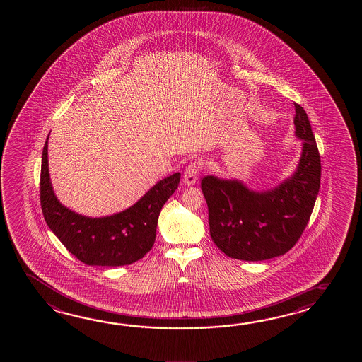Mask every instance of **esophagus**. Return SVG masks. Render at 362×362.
Wrapping results in <instances>:
<instances>
[{
	"instance_id": "esophagus-1",
	"label": "esophagus",
	"mask_w": 362,
	"mask_h": 362,
	"mask_svg": "<svg viewBox=\"0 0 362 362\" xmlns=\"http://www.w3.org/2000/svg\"><path fill=\"white\" fill-rule=\"evenodd\" d=\"M199 163L198 162L192 163L190 165L186 167L184 176H182L185 184L187 185V186L195 185L197 180H198V176H199Z\"/></svg>"
}]
</instances>
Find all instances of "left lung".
<instances>
[{
    "label": "left lung",
    "instance_id": "1",
    "mask_svg": "<svg viewBox=\"0 0 362 362\" xmlns=\"http://www.w3.org/2000/svg\"><path fill=\"white\" fill-rule=\"evenodd\" d=\"M295 136L301 139L298 167L269 190H252L237 178L206 176L211 238L223 254L262 262L290 251L307 226L321 182V159L307 112L295 103Z\"/></svg>",
    "mask_w": 362,
    "mask_h": 362
}]
</instances>
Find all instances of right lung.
Listing matches in <instances>:
<instances>
[{"instance_id": "right-lung-1", "label": "right lung", "mask_w": 362, "mask_h": 362, "mask_svg": "<svg viewBox=\"0 0 362 362\" xmlns=\"http://www.w3.org/2000/svg\"><path fill=\"white\" fill-rule=\"evenodd\" d=\"M47 139L42 150L40 199L47 226L80 262L97 267H122L142 259L156 237L162 207L177 189L181 173L163 178L133 206L103 217L80 215L64 207L53 190Z\"/></svg>"}]
</instances>
